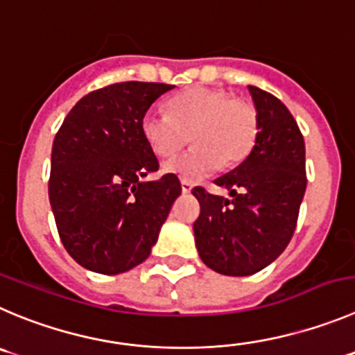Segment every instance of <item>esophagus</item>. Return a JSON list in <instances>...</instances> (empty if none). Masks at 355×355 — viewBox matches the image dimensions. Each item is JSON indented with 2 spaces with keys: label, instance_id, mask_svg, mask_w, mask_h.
Masks as SVG:
<instances>
[{
  "label": "esophagus",
  "instance_id": "1",
  "mask_svg": "<svg viewBox=\"0 0 355 355\" xmlns=\"http://www.w3.org/2000/svg\"><path fill=\"white\" fill-rule=\"evenodd\" d=\"M191 188H193V183L188 180H181V190H183V193H190Z\"/></svg>",
  "mask_w": 355,
  "mask_h": 355
}]
</instances>
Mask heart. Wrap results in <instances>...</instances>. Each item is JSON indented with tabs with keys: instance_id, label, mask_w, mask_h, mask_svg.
<instances>
[{
	"instance_id": "1",
	"label": "heart",
	"mask_w": 355,
	"mask_h": 355,
	"mask_svg": "<svg viewBox=\"0 0 355 355\" xmlns=\"http://www.w3.org/2000/svg\"><path fill=\"white\" fill-rule=\"evenodd\" d=\"M168 113L150 110L143 114L141 132L157 157H174L190 141L195 146L175 160L167 171L187 178H202L216 171L242 164L258 139L259 120L254 104L234 99L230 92L193 87L167 101Z\"/></svg>"
}]
</instances>
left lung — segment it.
<instances>
[{
    "label": "left lung",
    "mask_w": 355,
    "mask_h": 355,
    "mask_svg": "<svg viewBox=\"0 0 355 355\" xmlns=\"http://www.w3.org/2000/svg\"><path fill=\"white\" fill-rule=\"evenodd\" d=\"M258 111V139L239 167L214 181L232 200L195 187L200 204L193 223L202 261L223 275L259 272L288 248L306 188L305 141L288 107L249 85Z\"/></svg>",
    "instance_id": "8db88e82"
}]
</instances>
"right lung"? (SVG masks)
<instances>
[{
    "label": "right lung",
    "instance_id": "obj_1",
    "mask_svg": "<svg viewBox=\"0 0 355 355\" xmlns=\"http://www.w3.org/2000/svg\"><path fill=\"white\" fill-rule=\"evenodd\" d=\"M174 85L121 82L74 104L55 134L49 197L57 232L87 270L116 275L150 256L181 195L175 174L143 181L158 160L141 132L143 114Z\"/></svg>",
    "mask_w": 355,
    "mask_h": 355
}]
</instances>
